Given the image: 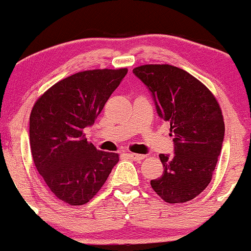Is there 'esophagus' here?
<instances>
[{
  "instance_id": "obj_1",
  "label": "esophagus",
  "mask_w": 251,
  "mask_h": 251,
  "mask_svg": "<svg viewBox=\"0 0 251 251\" xmlns=\"http://www.w3.org/2000/svg\"><path fill=\"white\" fill-rule=\"evenodd\" d=\"M129 157H131L132 160L135 161H142L145 159V155H142V154H136V153H129Z\"/></svg>"
}]
</instances>
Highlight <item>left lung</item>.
<instances>
[{
    "mask_svg": "<svg viewBox=\"0 0 251 251\" xmlns=\"http://www.w3.org/2000/svg\"><path fill=\"white\" fill-rule=\"evenodd\" d=\"M133 74L152 92L156 112L170 123L175 154H160L163 174L151 186L168 203H184L210 183L225 125L217 99L205 85L173 65H142Z\"/></svg>",
    "mask_w": 251,
    "mask_h": 251,
    "instance_id": "obj_1",
    "label": "left lung"
}]
</instances>
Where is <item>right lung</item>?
I'll use <instances>...</instances> for the list:
<instances>
[{"mask_svg": "<svg viewBox=\"0 0 251 251\" xmlns=\"http://www.w3.org/2000/svg\"><path fill=\"white\" fill-rule=\"evenodd\" d=\"M126 73V68L78 72L48 89L33 106L29 144L34 164L65 203L90 201L119 162L118 153L97 150L83 131L94 125Z\"/></svg>", "mask_w": 251, "mask_h": 251, "instance_id": "right-lung-1", "label": "right lung"}]
</instances>
